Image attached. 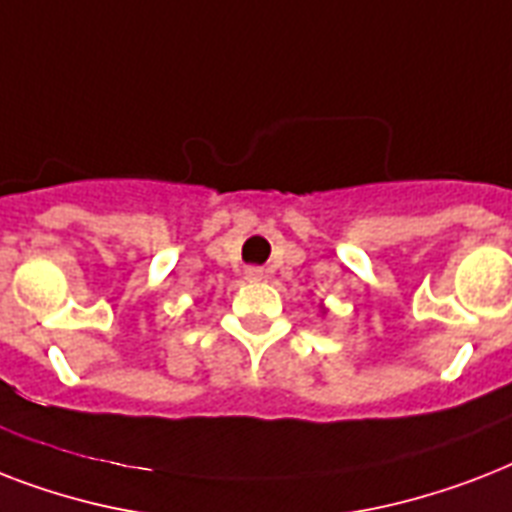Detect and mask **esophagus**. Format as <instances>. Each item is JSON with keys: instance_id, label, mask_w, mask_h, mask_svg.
Segmentation results:
<instances>
[{"instance_id": "obj_1", "label": "esophagus", "mask_w": 512, "mask_h": 512, "mask_svg": "<svg viewBox=\"0 0 512 512\" xmlns=\"http://www.w3.org/2000/svg\"><path fill=\"white\" fill-rule=\"evenodd\" d=\"M244 279L263 281L265 279V271H263V268H257V265H249L247 271H244Z\"/></svg>"}]
</instances>
